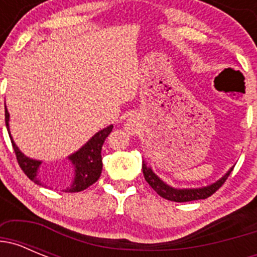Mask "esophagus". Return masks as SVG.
<instances>
[{"mask_svg": "<svg viewBox=\"0 0 257 257\" xmlns=\"http://www.w3.org/2000/svg\"><path fill=\"white\" fill-rule=\"evenodd\" d=\"M136 128H138V121L135 118H128L126 122V130L128 133H135Z\"/></svg>", "mask_w": 257, "mask_h": 257, "instance_id": "1", "label": "esophagus"}]
</instances>
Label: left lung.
Instances as JSON below:
<instances>
[{"mask_svg":"<svg viewBox=\"0 0 257 257\" xmlns=\"http://www.w3.org/2000/svg\"><path fill=\"white\" fill-rule=\"evenodd\" d=\"M233 171V167L222 176L220 180L215 181L211 185L203 188H189V189H178V188H172L171 185L166 184L165 181L161 180L158 176L153 172V170L147 166V163L143 162V174L147 180V183L153 188L157 192V194H160L162 198L169 199L172 202H190V201H197V199H206L210 196H212L213 193L216 192L222 184L225 183L230 172Z\"/></svg>","mask_w":257,"mask_h":257,"instance_id":"1","label":"left lung"}]
</instances>
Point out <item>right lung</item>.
<instances>
[{
    "label": "right lung",
    "instance_id": "obj_1",
    "mask_svg": "<svg viewBox=\"0 0 257 257\" xmlns=\"http://www.w3.org/2000/svg\"><path fill=\"white\" fill-rule=\"evenodd\" d=\"M9 121H10V114H9L6 105H5V122H6V127H8L9 135H10L11 143H13V148L15 154H17V160L19 163L20 169L24 171V174L31 179L32 181H35L36 184H42L40 179L37 178L38 169L41 166V161L33 160V158H29V157L24 156L22 152L19 151V148L17 147V144L14 143L13 138H11L10 128H9ZM113 124L105 127L103 130H100L99 133L95 134L91 139L88 140L82 148H79V151H77L76 153L70 154L68 157V160L72 162V165L74 166V179L73 183L68 189H65V192L76 193L81 192V190H85L86 188H88L90 185H92L94 183H96L97 179L100 178L101 170H103V162H101V147L104 144V140L106 139V136L112 133Z\"/></svg>",
    "mask_w": 257,
    "mask_h": 257
}]
</instances>
